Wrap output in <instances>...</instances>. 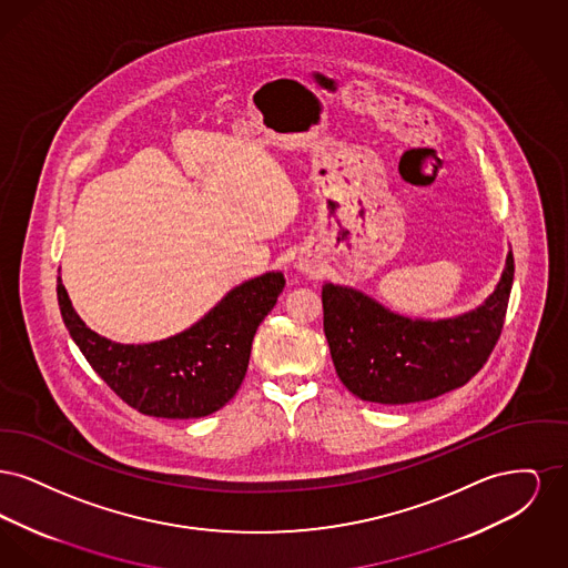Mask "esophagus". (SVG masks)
I'll use <instances>...</instances> for the list:
<instances>
[{"instance_id":"34e87169","label":"esophagus","mask_w":568,"mask_h":568,"mask_svg":"<svg viewBox=\"0 0 568 568\" xmlns=\"http://www.w3.org/2000/svg\"><path fill=\"white\" fill-rule=\"evenodd\" d=\"M296 268L302 272V274L315 276V274H320V262H317V257H313V255H300V257H297Z\"/></svg>"}]
</instances>
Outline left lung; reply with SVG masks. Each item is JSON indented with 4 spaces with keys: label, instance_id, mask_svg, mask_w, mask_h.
Here are the masks:
<instances>
[{
    "label": "left lung",
    "instance_id": "left-lung-1",
    "mask_svg": "<svg viewBox=\"0 0 568 568\" xmlns=\"http://www.w3.org/2000/svg\"><path fill=\"white\" fill-rule=\"evenodd\" d=\"M514 272L509 248L494 292L447 320L406 317L355 287L325 283L324 329L336 375L353 396L378 405L422 403L462 387L500 336Z\"/></svg>",
    "mask_w": 568,
    "mask_h": 568
}]
</instances>
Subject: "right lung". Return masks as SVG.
<instances>
[{"instance_id": "right-lung-1", "label": "right lung", "mask_w": 568, "mask_h": 568, "mask_svg": "<svg viewBox=\"0 0 568 568\" xmlns=\"http://www.w3.org/2000/svg\"><path fill=\"white\" fill-rule=\"evenodd\" d=\"M285 287L283 272L248 278L187 329L155 343L125 345L100 336L74 311L61 276L63 324L93 371L135 410L165 419L206 417L239 392L257 325Z\"/></svg>"}]
</instances>
